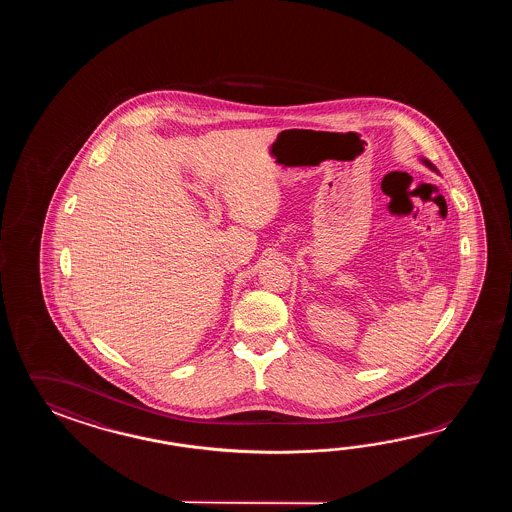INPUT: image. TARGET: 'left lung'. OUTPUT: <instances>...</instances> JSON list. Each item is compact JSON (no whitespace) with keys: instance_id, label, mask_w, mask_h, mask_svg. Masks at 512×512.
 <instances>
[{"instance_id":"left-lung-1","label":"left lung","mask_w":512,"mask_h":512,"mask_svg":"<svg viewBox=\"0 0 512 512\" xmlns=\"http://www.w3.org/2000/svg\"><path fill=\"white\" fill-rule=\"evenodd\" d=\"M423 163H425L426 166H430V168H432V170H435L434 166H432V163H428V161H426V159H423Z\"/></svg>"}]
</instances>
